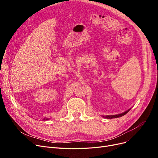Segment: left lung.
<instances>
[{"label":"left lung","mask_w":158,"mask_h":158,"mask_svg":"<svg viewBox=\"0 0 158 158\" xmlns=\"http://www.w3.org/2000/svg\"><path fill=\"white\" fill-rule=\"evenodd\" d=\"M130 110L126 111V112H124L123 113H121V114H116V115H107V116H103L104 118H107L108 119H111V118H118V117H122V116L125 115L126 113H127Z\"/></svg>","instance_id":"obj_1"}]
</instances>
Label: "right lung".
<instances>
[{"label":"right lung","mask_w":158,"mask_h":158,"mask_svg":"<svg viewBox=\"0 0 158 158\" xmlns=\"http://www.w3.org/2000/svg\"><path fill=\"white\" fill-rule=\"evenodd\" d=\"M44 120H48V118H44Z\"/></svg>","instance_id":"right-lung-1"}]
</instances>
